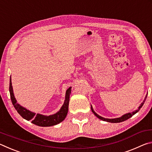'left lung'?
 <instances>
[{"mask_svg": "<svg viewBox=\"0 0 152 152\" xmlns=\"http://www.w3.org/2000/svg\"><path fill=\"white\" fill-rule=\"evenodd\" d=\"M147 95L148 94H146V96L145 97V99H144L143 101L141 102L140 106L138 107V109L137 110H134V111H133L132 113H126V114L122 115L121 117H118V118H115V119H107V118H104V117H102L101 116H100V115H99L97 114V113L94 111L93 108H92V105H91V110H92V112L94 113L95 116H96V117L99 118V119H100L101 120H102V121H107V122H109V123H120V122H123V121H125L127 120L128 119H129V118L132 117L133 115H134L135 113H137L139 110H140V109H141V107H142V106L144 104V102H145V100H146V98H147Z\"/></svg>", "mask_w": 152, "mask_h": 152, "instance_id": "obj_1", "label": "left lung"}]
</instances>
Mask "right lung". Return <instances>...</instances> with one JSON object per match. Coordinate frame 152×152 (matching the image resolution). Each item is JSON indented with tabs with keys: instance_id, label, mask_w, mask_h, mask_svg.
<instances>
[{
	"instance_id": "right-lung-1",
	"label": "right lung",
	"mask_w": 152,
	"mask_h": 152,
	"mask_svg": "<svg viewBox=\"0 0 152 152\" xmlns=\"http://www.w3.org/2000/svg\"><path fill=\"white\" fill-rule=\"evenodd\" d=\"M71 88L70 87L66 92L65 96V101L62 106L60 108L59 111L53 115H44L39 114V113H36L30 111L29 110H27L26 108L22 107L19 103H17V101L15 99V95L13 93V90H12V86L11 82V76L10 78V84H9V92L10 95H11V99L12 103L13 104L15 109L17 110L18 113L21 116L23 119L27 121L31 120V123L36 125L40 126V127H50V126H53L59 123L65 119L67 114L68 111V106H69V101H70V96L71 93Z\"/></svg>"
}]
</instances>
